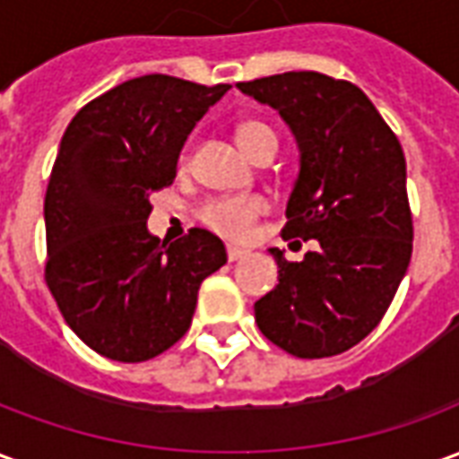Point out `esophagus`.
Masks as SVG:
<instances>
[{
	"mask_svg": "<svg viewBox=\"0 0 459 459\" xmlns=\"http://www.w3.org/2000/svg\"><path fill=\"white\" fill-rule=\"evenodd\" d=\"M226 253H229L230 263H233V260H240V258H243V255H248V250L236 248V246H229V248H226Z\"/></svg>",
	"mask_w": 459,
	"mask_h": 459,
	"instance_id": "esophagus-1",
	"label": "esophagus"
}]
</instances>
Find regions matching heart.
Instances as JSON below:
<instances>
[{
	"mask_svg": "<svg viewBox=\"0 0 459 459\" xmlns=\"http://www.w3.org/2000/svg\"><path fill=\"white\" fill-rule=\"evenodd\" d=\"M236 137H238L240 147L248 152L253 160L268 147L278 150L275 132L260 120H248L238 125ZM263 213H268V201L263 196H255V194H246V196H216V199H209L201 206L196 216L206 229L219 233L221 238L246 240L253 233Z\"/></svg>",
	"mask_w": 459,
	"mask_h": 459,
	"instance_id": "b5f03b06",
	"label": "heart"
}]
</instances>
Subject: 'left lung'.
I'll return each instance as SVG.
<instances>
[{"label": "left lung", "mask_w": 459, "mask_h": 459, "mask_svg": "<svg viewBox=\"0 0 459 459\" xmlns=\"http://www.w3.org/2000/svg\"><path fill=\"white\" fill-rule=\"evenodd\" d=\"M238 88L275 108L299 147L282 238L317 240L305 260L278 263V285L255 302L260 332L299 359L337 356L384 319L413 253L401 142L349 81L315 71Z\"/></svg>", "instance_id": "obj_1"}]
</instances>
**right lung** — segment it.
I'll return each instance as SVG.
<instances>
[{
  "label": "right lung",
  "mask_w": 459,
  "mask_h": 459,
  "mask_svg": "<svg viewBox=\"0 0 459 459\" xmlns=\"http://www.w3.org/2000/svg\"><path fill=\"white\" fill-rule=\"evenodd\" d=\"M230 85L152 74L125 81L65 127L44 201L46 285L65 325L105 359L137 364L191 327L199 288L226 263L221 238L160 240L150 196L169 186L194 125Z\"/></svg>",
  "instance_id": "add662e5"
}]
</instances>
